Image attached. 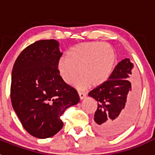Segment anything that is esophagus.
<instances>
[{
    "label": "esophagus",
    "instance_id": "1",
    "mask_svg": "<svg viewBox=\"0 0 155 155\" xmlns=\"http://www.w3.org/2000/svg\"><path fill=\"white\" fill-rule=\"evenodd\" d=\"M79 97H80V99L81 100H83L84 98H86V94L84 92H79Z\"/></svg>",
    "mask_w": 155,
    "mask_h": 155
}]
</instances>
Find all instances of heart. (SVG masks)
Returning a JSON list of instances; mask_svg holds the SVG:
<instances>
[{
	"instance_id": "b5f03b06",
	"label": "heart",
	"mask_w": 155,
	"mask_h": 155,
	"mask_svg": "<svg viewBox=\"0 0 155 155\" xmlns=\"http://www.w3.org/2000/svg\"><path fill=\"white\" fill-rule=\"evenodd\" d=\"M116 63L113 47L100 42H85L74 46L57 64L59 75L70 84L80 75L77 85L85 88L103 84L110 76Z\"/></svg>"
}]
</instances>
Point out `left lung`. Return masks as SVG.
<instances>
[{
	"instance_id": "obj_1",
	"label": "left lung",
	"mask_w": 155,
	"mask_h": 155,
	"mask_svg": "<svg viewBox=\"0 0 155 155\" xmlns=\"http://www.w3.org/2000/svg\"><path fill=\"white\" fill-rule=\"evenodd\" d=\"M133 68L130 59H124L116 66L109 80L88 93L98 102L93 128L102 136L118 135L134 120L139 93L137 84L129 81Z\"/></svg>"
}]
</instances>
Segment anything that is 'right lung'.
<instances>
[{"instance_id": "add662e5", "label": "right lung", "mask_w": 155, "mask_h": 155, "mask_svg": "<svg viewBox=\"0 0 155 155\" xmlns=\"http://www.w3.org/2000/svg\"><path fill=\"white\" fill-rule=\"evenodd\" d=\"M59 46L55 39L34 42L19 54L12 70V107L25 130L40 139L61 130V116L80 101L76 90L59 75Z\"/></svg>"}]
</instances>
